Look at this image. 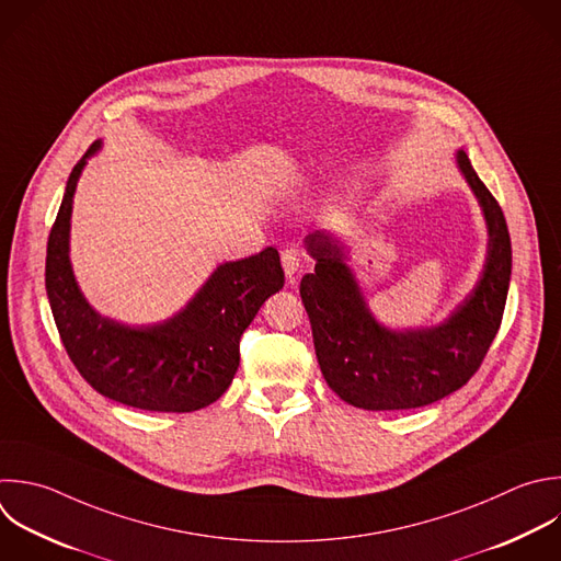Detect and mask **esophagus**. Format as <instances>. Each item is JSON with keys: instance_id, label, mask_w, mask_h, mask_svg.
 I'll return each instance as SVG.
<instances>
[{"instance_id": "esophagus-1", "label": "esophagus", "mask_w": 561, "mask_h": 561, "mask_svg": "<svg viewBox=\"0 0 561 561\" xmlns=\"http://www.w3.org/2000/svg\"><path fill=\"white\" fill-rule=\"evenodd\" d=\"M280 261H283V270H285V274H287V280L294 283V280H296V274L300 272V256H298V252L291 250V248H287V250H283Z\"/></svg>"}]
</instances>
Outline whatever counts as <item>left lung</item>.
I'll use <instances>...</instances> for the list:
<instances>
[{
    "mask_svg": "<svg viewBox=\"0 0 561 561\" xmlns=\"http://www.w3.org/2000/svg\"><path fill=\"white\" fill-rule=\"evenodd\" d=\"M456 167L480 204L489 243L476 287L436 327L390 329L377 322L344 261V243L320 230L305 237L316 270L302 276L300 296L316 357L329 388L355 408L408 410L447 397L478 370L500 329L511 280L506 221L462 149Z\"/></svg>",
    "mask_w": 561,
    "mask_h": 561,
    "instance_id": "left-lung-1",
    "label": "left lung"
}]
</instances>
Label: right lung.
Segmentation results:
<instances>
[{
	"instance_id": "1",
	"label": "right lung",
	"mask_w": 561,
	"mask_h": 561,
	"mask_svg": "<svg viewBox=\"0 0 561 561\" xmlns=\"http://www.w3.org/2000/svg\"><path fill=\"white\" fill-rule=\"evenodd\" d=\"M103 147L96 140L70 173L48 239L46 291L64 346L85 381L118 403L151 412H193L217 401L239 368V340L261 305L283 289L276 248L221 263L173 318L131 327L101 316L70 261L79 178Z\"/></svg>"
}]
</instances>
